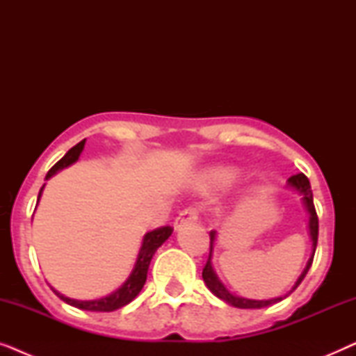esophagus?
I'll use <instances>...</instances> for the list:
<instances>
[{
  "instance_id": "esophagus-1",
  "label": "esophagus",
  "mask_w": 356,
  "mask_h": 356,
  "mask_svg": "<svg viewBox=\"0 0 356 356\" xmlns=\"http://www.w3.org/2000/svg\"><path fill=\"white\" fill-rule=\"evenodd\" d=\"M196 220H197V209H194V207L184 209V211L177 217V220H175L173 228L175 230H179V228H181L183 225H186V223H191Z\"/></svg>"
}]
</instances>
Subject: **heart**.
Here are the masks:
<instances>
[{"label":"heart","instance_id":"obj_1","mask_svg":"<svg viewBox=\"0 0 356 356\" xmlns=\"http://www.w3.org/2000/svg\"><path fill=\"white\" fill-rule=\"evenodd\" d=\"M236 172L230 167H216L207 170L202 177V188H213V186H223L233 181Z\"/></svg>","mask_w":356,"mask_h":356}]
</instances>
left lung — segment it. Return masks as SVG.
<instances>
[{
  "mask_svg": "<svg viewBox=\"0 0 356 356\" xmlns=\"http://www.w3.org/2000/svg\"><path fill=\"white\" fill-rule=\"evenodd\" d=\"M286 188L293 189V191L300 194L306 212H308V232H309V240H311V254H309L308 262H306V267L300 274L298 279H296L295 285L291 286V290L284 296H277V298H270V300H252V298H245V296H238L235 293H232V291L228 290L225 285H223V282L218 279L217 272H216V269H213L212 256H213V248H216V241H217V232L212 230L211 233H209V235H211V252H209L207 264L202 270V279H204V284L207 285V289L211 290L212 293L217 296V298L225 301L227 305L235 306V308H240V309H256V308H264V306L279 303V301L285 300L286 296L291 293V291H295L296 286L303 282L305 275L308 274L309 267H311V264H313L316 245H318V230H319L318 216H316V209H314V202H313V191H311L309 179L306 178L303 173H298V175H293V177H290L289 181H286Z\"/></svg>",
  "mask_w": 356,
  "mask_h": 356,
  "instance_id": "obj_1",
  "label": "left lung"
}]
</instances>
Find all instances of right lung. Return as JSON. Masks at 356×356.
<instances>
[{"label": "right lung", "mask_w": 356, "mask_h": 356, "mask_svg": "<svg viewBox=\"0 0 356 356\" xmlns=\"http://www.w3.org/2000/svg\"><path fill=\"white\" fill-rule=\"evenodd\" d=\"M84 145H86V139L81 140L79 144H76L74 147L67 150L65 157H63L60 162H56L50 168V172L47 173L45 179H50L51 177H55L58 172H61V170L67 168L70 165L76 163L81 157L82 150H84ZM43 188H45V184H43V186L40 188V191H38L37 206H38V201H40V197H42ZM170 235H172V228L170 227H162V228H157V230H154V232L145 233V235L143 236V243H140L138 257H136L134 267H133V270H131L129 277L124 280V284L121 285L120 289L111 291L110 295L102 296V298H97V300H74V298H70V296H65L63 293H60V291L53 289V286H51V290L55 291V293L60 296L65 303L74 306V308L84 309V311H102V313H108V311L123 308V306L131 303V301H133L136 296L139 295V291L143 290L145 279H147V270H149L150 261H152L155 251H157L159 248L168 240Z\"/></svg>", "instance_id": "1"}]
</instances>
